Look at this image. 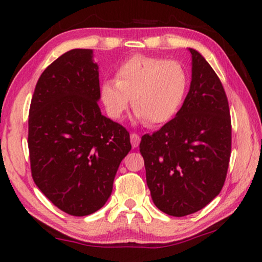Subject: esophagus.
<instances>
[{
    "instance_id": "1",
    "label": "esophagus",
    "mask_w": 262,
    "mask_h": 262,
    "mask_svg": "<svg viewBox=\"0 0 262 262\" xmlns=\"http://www.w3.org/2000/svg\"><path fill=\"white\" fill-rule=\"evenodd\" d=\"M130 143H132V146L133 148H138V145L140 144V137L138 134H130Z\"/></svg>"
}]
</instances>
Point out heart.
<instances>
[{"instance_id":"1","label":"heart","mask_w":262,"mask_h":262,"mask_svg":"<svg viewBox=\"0 0 262 262\" xmlns=\"http://www.w3.org/2000/svg\"><path fill=\"white\" fill-rule=\"evenodd\" d=\"M187 85V73L181 62L134 55L118 66L116 79L101 83L100 96L111 118H121L132 97L135 118L159 125L179 112Z\"/></svg>"}]
</instances>
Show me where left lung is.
Returning a JSON list of instances; mask_svg holds the SVG:
<instances>
[{
    "mask_svg": "<svg viewBox=\"0 0 262 262\" xmlns=\"http://www.w3.org/2000/svg\"><path fill=\"white\" fill-rule=\"evenodd\" d=\"M192 80L176 117L141 137L146 183L161 212L183 217L218 196L231 151L229 104L221 80L207 60L189 48Z\"/></svg>",
    "mask_w": 262,
    "mask_h": 262,
    "instance_id": "1",
    "label": "left lung"
}]
</instances>
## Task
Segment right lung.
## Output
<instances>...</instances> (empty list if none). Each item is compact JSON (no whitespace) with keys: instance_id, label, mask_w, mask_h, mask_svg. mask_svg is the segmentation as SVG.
<instances>
[{"instance_id":"right-lung-1","label":"right lung","mask_w":262,"mask_h":262,"mask_svg":"<svg viewBox=\"0 0 262 262\" xmlns=\"http://www.w3.org/2000/svg\"><path fill=\"white\" fill-rule=\"evenodd\" d=\"M98 65L91 49H73L48 66L28 119L32 177L44 196L75 217L95 213L112 193L129 133L101 113Z\"/></svg>"}]
</instances>
